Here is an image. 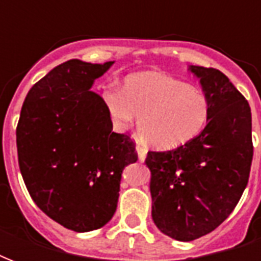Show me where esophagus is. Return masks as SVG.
<instances>
[{"instance_id":"esophagus-1","label":"esophagus","mask_w":261,"mask_h":261,"mask_svg":"<svg viewBox=\"0 0 261 261\" xmlns=\"http://www.w3.org/2000/svg\"><path fill=\"white\" fill-rule=\"evenodd\" d=\"M136 151L137 153H138V159H140L141 162H144V161H145V156H147V149L142 147V145H140V144H137Z\"/></svg>"}]
</instances>
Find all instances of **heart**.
I'll return each instance as SVG.
<instances>
[{
    "instance_id": "obj_1",
    "label": "heart",
    "mask_w": 261,
    "mask_h": 261,
    "mask_svg": "<svg viewBox=\"0 0 261 261\" xmlns=\"http://www.w3.org/2000/svg\"><path fill=\"white\" fill-rule=\"evenodd\" d=\"M102 99L116 128L125 130L138 117L140 137L158 149L192 141L211 116L205 93L159 72L131 75L123 89L105 88Z\"/></svg>"
}]
</instances>
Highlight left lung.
I'll list each match as a JSON object with an SVG mask.
<instances>
[{
    "label": "left lung",
    "mask_w": 261,
    "mask_h": 261,
    "mask_svg": "<svg viewBox=\"0 0 261 261\" xmlns=\"http://www.w3.org/2000/svg\"><path fill=\"white\" fill-rule=\"evenodd\" d=\"M210 100L204 130L176 149L149 151L152 219L176 241L213 232L246 189L253 159L252 113L241 92L219 69L190 65Z\"/></svg>",
    "instance_id": "8db88e82"
}]
</instances>
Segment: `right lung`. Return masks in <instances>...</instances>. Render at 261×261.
<instances>
[{
	"label": "right lung",
	"instance_id": "obj_1",
	"mask_svg": "<svg viewBox=\"0 0 261 261\" xmlns=\"http://www.w3.org/2000/svg\"><path fill=\"white\" fill-rule=\"evenodd\" d=\"M113 63L69 60L51 69L26 95L16 127L28 192L47 217L75 232L112 219L123 169L138 159L134 141L112 131L103 99L91 91Z\"/></svg>",
	"mask_w": 261,
	"mask_h": 261
}]
</instances>
